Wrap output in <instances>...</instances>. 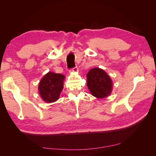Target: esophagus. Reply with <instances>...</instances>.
I'll use <instances>...</instances> for the list:
<instances>
[{
    "mask_svg": "<svg viewBox=\"0 0 156 156\" xmlns=\"http://www.w3.org/2000/svg\"><path fill=\"white\" fill-rule=\"evenodd\" d=\"M78 72V68L77 67H75L72 69H71L69 70V72L70 73H73V72Z\"/></svg>",
    "mask_w": 156,
    "mask_h": 156,
    "instance_id": "obj_1",
    "label": "esophagus"
}]
</instances>
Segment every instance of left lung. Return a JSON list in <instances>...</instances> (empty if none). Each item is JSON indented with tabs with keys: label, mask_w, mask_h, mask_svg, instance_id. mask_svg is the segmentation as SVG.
<instances>
[{
	"label": "left lung",
	"mask_w": 156,
	"mask_h": 156,
	"mask_svg": "<svg viewBox=\"0 0 156 156\" xmlns=\"http://www.w3.org/2000/svg\"><path fill=\"white\" fill-rule=\"evenodd\" d=\"M87 87L91 94L97 98H105L110 95L112 90V81L104 70L94 68L87 75Z\"/></svg>",
	"instance_id": "obj_1"
}]
</instances>
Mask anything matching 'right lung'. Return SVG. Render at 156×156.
Segmentation results:
<instances>
[{
  "label": "right lung",
  "mask_w": 156,
  "mask_h": 156,
  "mask_svg": "<svg viewBox=\"0 0 156 156\" xmlns=\"http://www.w3.org/2000/svg\"><path fill=\"white\" fill-rule=\"evenodd\" d=\"M65 76L60 73L49 72L42 77L38 85V92L45 103L57 101L64 88Z\"/></svg>",
  "instance_id": "1"
}]
</instances>
